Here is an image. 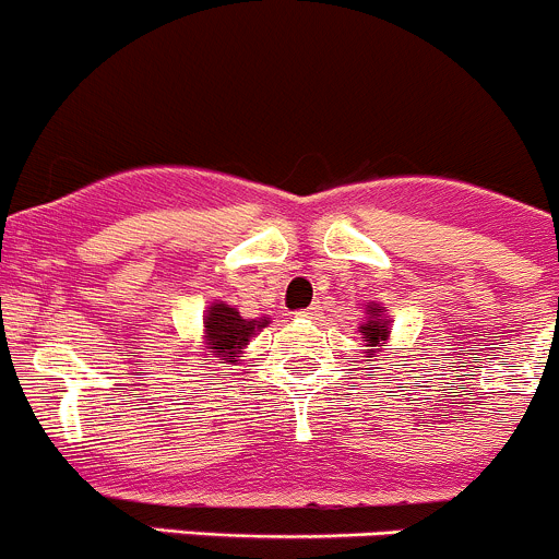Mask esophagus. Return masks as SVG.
<instances>
[{
	"mask_svg": "<svg viewBox=\"0 0 559 559\" xmlns=\"http://www.w3.org/2000/svg\"><path fill=\"white\" fill-rule=\"evenodd\" d=\"M318 316H321V307H310V310L299 312V318H307V321H318Z\"/></svg>",
	"mask_w": 559,
	"mask_h": 559,
	"instance_id": "1",
	"label": "esophagus"
}]
</instances>
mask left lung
Wrapping results in <instances>:
<instances>
[{
	"label": "left lung",
	"instance_id": "left-lung-1",
	"mask_svg": "<svg viewBox=\"0 0 559 559\" xmlns=\"http://www.w3.org/2000/svg\"><path fill=\"white\" fill-rule=\"evenodd\" d=\"M365 316H368V321L359 323V332H362L365 337V354L368 356H376L379 354L381 343H386L390 340V318H386V310H381L379 305H365ZM370 362V359H368Z\"/></svg>",
	"mask_w": 559,
	"mask_h": 559
}]
</instances>
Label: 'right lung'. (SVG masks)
<instances>
[{
    "mask_svg": "<svg viewBox=\"0 0 559 559\" xmlns=\"http://www.w3.org/2000/svg\"><path fill=\"white\" fill-rule=\"evenodd\" d=\"M203 323L205 348L214 350L216 356H225L227 365H236V356L241 354V348H247L249 340H252L260 329L269 326V318H243L236 307L225 305V301H214V305L205 310Z\"/></svg>",
    "mask_w": 559,
    "mask_h": 559,
    "instance_id": "add662e5",
    "label": "right lung"
}]
</instances>
